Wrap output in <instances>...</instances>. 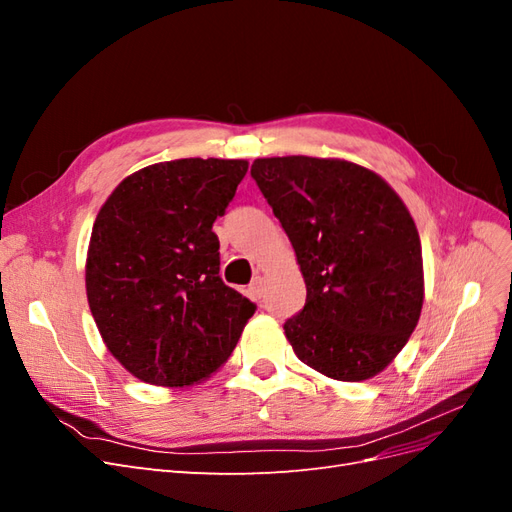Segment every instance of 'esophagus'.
<instances>
[{"label":"esophagus","instance_id":"1","mask_svg":"<svg viewBox=\"0 0 512 512\" xmlns=\"http://www.w3.org/2000/svg\"><path fill=\"white\" fill-rule=\"evenodd\" d=\"M247 294H250L252 299H260L262 297V277L260 275H256L254 280H252V284L247 286Z\"/></svg>","mask_w":512,"mask_h":512}]
</instances>
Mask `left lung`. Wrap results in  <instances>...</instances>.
<instances>
[{"mask_svg": "<svg viewBox=\"0 0 512 512\" xmlns=\"http://www.w3.org/2000/svg\"><path fill=\"white\" fill-rule=\"evenodd\" d=\"M252 177L294 247L307 299L284 324L327 378H374L408 344L425 299L423 252L404 200L337 158H258Z\"/></svg>", "mask_w": 512, "mask_h": 512, "instance_id": "8db88e82", "label": "left lung"}]
</instances>
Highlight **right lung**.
<instances>
[{
    "instance_id": "obj_1",
    "label": "right lung",
    "mask_w": 512,
    "mask_h": 512,
    "mask_svg": "<svg viewBox=\"0 0 512 512\" xmlns=\"http://www.w3.org/2000/svg\"><path fill=\"white\" fill-rule=\"evenodd\" d=\"M245 160L183 158L123 179L91 230L85 288L115 359L156 386L207 380L235 350L256 305L220 277L211 230Z\"/></svg>"
}]
</instances>
